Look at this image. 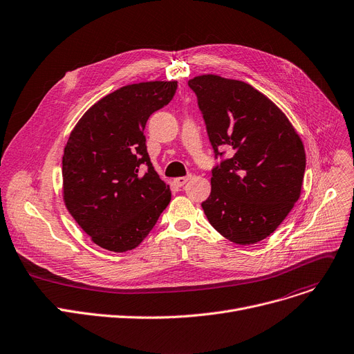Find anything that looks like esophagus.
I'll use <instances>...</instances> for the list:
<instances>
[{"instance_id": "1", "label": "esophagus", "mask_w": 354, "mask_h": 354, "mask_svg": "<svg viewBox=\"0 0 354 354\" xmlns=\"http://www.w3.org/2000/svg\"><path fill=\"white\" fill-rule=\"evenodd\" d=\"M191 179V175H187V176H180V178H176L175 179V183L178 185V186H183L187 180H189Z\"/></svg>"}]
</instances>
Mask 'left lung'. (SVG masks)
Here are the masks:
<instances>
[{
	"label": "left lung",
	"instance_id": "obj_1",
	"mask_svg": "<svg viewBox=\"0 0 354 354\" xmlns=\"http://www.w3.org/2000/svg\"><path fill=\"white\" fill-rule=\"evenodd\" d=\"M215 156L202 207L223 238L253 245L268 238L297 202L306 168L300 136L288 116L252 85L206 74L189 80Z\"/></svg>",
	"mask_w": 354,
	"mask_h": 354
}]
</instances>
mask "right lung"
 Listing matches in <instances>:
<instances>
[{"label": "right lung", "mask_w": 354, "mask_h": 354, "mask_svg": "<svg viewBox=\"0 0 354 354\" xmlns=\"http://www.w3.org/2000/svg\"><path fill=\"white\" fill-rule=\"evenodd\" d=\"M176 88V81L122 86L93 104L69 133L62 156L64 203L92 242L106 250L135 249L171 202L169 185L151 163L144 129Z\"/></svg>", "instance_id": "add662e5"}]
</instances>
